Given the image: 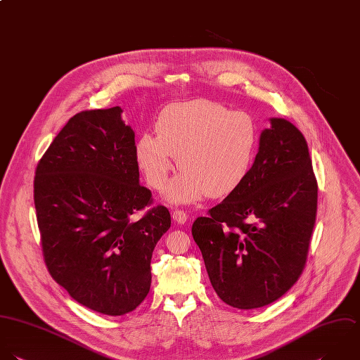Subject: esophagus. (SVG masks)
Masks as SVG:
<instances>
[{
  "label": "esophagus",
  "mask_w": 360,
  "mask_h": 360,
  "mask_svg": "<svg viewBox=\"0 0 360 360\" xmlns=\"http://www.w3.org/2000/svg\"><path fill=\"white\" fill-rule=\"evenodd\" d=\"M172 219H174L176 223H179V224H185L186 220H188V214H186V212H184V210H181V209H175V210L172 212Z\"/></svg>",
  "instance_id": "34e87169"
}]
</instances>
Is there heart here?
Wrapping results in <instances>:
<instances>
[{
  "instance_id": "heart-1",
  "label": "heart",
  "mask_w": 360,
  "mask_h": 360,
  "mask_svg": "<svg viewBox=\"0 0 360 360\" xmlns=\"http://www.w3.org/2000/svg\"><path fill=\"white\" fill-rule=\"evenodd\" d=\"M155 133L140 136L136 160L154 189L164 188L179 162L184 171L165 191L174 203L206 195L223 198L238 189L259 146L258 123L251 113L209 99L167 106L155 122Z\"/></svg>"
}]
</instances>
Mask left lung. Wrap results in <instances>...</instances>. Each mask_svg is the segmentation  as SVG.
I'll list each match as a JSON object with an SVG mask.
<instances>
[{
	"mask_svg": "<svg viewBox=\"0 0 360 360\" xmlns=\"http://www.w3.org/2000/svg\"><path fill=\"white\" fill-rule=\"evenodd\" d=\"M317 191L304 136L272 117L244 184L192 226L212 286L226 304L264 307L297 282L316 224Z\"/></svg>",
	"mask_w": 360,
	"mask_h": 360,
	"instance_id": "obj_1",
	"label": "left lung"
}]
</instances>
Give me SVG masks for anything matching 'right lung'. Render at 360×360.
<instances>
[{
	"mask_svg": "<svg viewBox=\"0 0 360 360\" xmlns=\"http://www.w3.org/2000/svg\"><path fill=\"white\" fill-rule=\"evenodd\" d=\"M119 106L74 115L40 158L33 181L44 264L79 304L106 316L133 311L151 285L155 244L171 227L139 184L134 131Z\"/></svg>",
	"mask_w": 360,
	"mask_h": 360,
	"instance_id": "right-lung-1",
	"label": "right lung"
}]
</instances>
